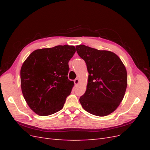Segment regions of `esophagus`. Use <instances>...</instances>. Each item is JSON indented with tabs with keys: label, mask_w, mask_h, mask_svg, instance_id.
Returning <instances> with one entry per match:
<instances>
[{
	"label": "esophagus",
	"mask_w": 150,
	"mask_h": 150,
	"mask_svg": "<svg viewBox=\"0 0 150 150\" xmlns=\"http://www.w3.org/2000/svg\"><path fill=\"white\" fill-rule=\"evenodd\" d=\"M74 84L75 85H78V83H79V79L78 78H76L74 80Z\"/></svg>",
	"instance_id": "obj_1"
}]
</instances>
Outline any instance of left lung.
<instances>
[{
    "mask_svg": "<svg viewBox=\"0 0 150 150\" xmlns=\"http://www.w3.org/2000/svg\"><path fill=\"white\" fill-rule=\"evenodd\" d=\"M87 66L88 83L79 98L84 110L98 116L111 114L118 107L127 87V72L120 58L108 51L84 45L76 47Z\"/></svg>",
    "mask_w": 150,
    "mask_h": 150,
    "instance_id": "1",
    "label": "left lung"
}]
</instances>
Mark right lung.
Returning <instances> with one entry per match:
<instances>
[{
    "instance_id": "obj_1",
    "label": "right lung",
    "mask_w": 150,
    "mask_h": 150,
    "mask_svg": "<svg viewBox=\"0 0 150 150\" xmlns=\"http://www.w3.org/2000/svg\"><path fill=\"white\" fill-rule=\"evenodd\" d=\"M73 46H57L32 52L21 69L22 92L36 114L48 116L62 110L74 83L68 79Z\"/></svg>"
}]
</instances>
